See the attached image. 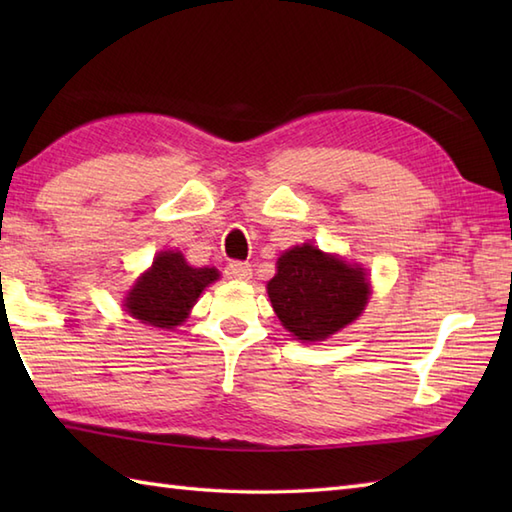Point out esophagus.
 <instances>
[{"mask_svg":"<svg viewBox=\"0 0 512 512\" xmlns=\"http://www.w3.org/2000/svg\"><path fill=\"white\" fill-rule=\"evenodd\" d=\"M226 275L231 279L246 281V279H250V275H253V268H250V264H246V262H231L226 266Z\"/></svg>","mask_w":512,"mask_h":512,"instance_id":"esophagus-1","label":"esophagus"}]
</instances>
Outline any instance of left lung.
I'll return each instance as SVG.
<instances>
[{
  "label": "left lung",
  "mask_w": 512,
  "mask_h": 512,
  "mask_svg": "<svg viewBox=\"0 0 512 512\" xmlns=\"http://www.w3.org/2000/svg\"><path fill=\"white\" fill-rule=\"evenodd\" d=\"M268 297L288 332L301 341H323L365 310L369 286L363 268L303 244L279 257Z\"/></svg>",
  "instance_id": "1"
}]
</instances>
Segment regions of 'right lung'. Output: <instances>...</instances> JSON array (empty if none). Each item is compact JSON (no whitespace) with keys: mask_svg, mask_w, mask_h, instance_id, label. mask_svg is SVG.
I'll list each match as a JSON object with an SVG mask.
<instances>
[{"mask_svg":"<svg viewBox=\"0 0 512 512\" xmlns=\"http://www.w3.org/2000/svg\"><path fill=\"white\" fill-rule=\"evenodd\" d=\"M220 279L215 268H191L182 253L165 250L127 295L125 308L140 323L171 330L189 317L200 292Z\"/></svg>","mask_w":512,"mask_h":512,"instance_id":"1","label":"right lung"}]
</instances>
